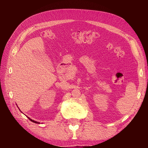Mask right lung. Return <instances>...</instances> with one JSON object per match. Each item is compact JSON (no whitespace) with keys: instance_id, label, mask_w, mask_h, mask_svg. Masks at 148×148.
<instances>
[{"instance_id":"1","label":"right lung","mask_w":148,"mask_h":148,"mask_svg":"<svg viewBox=\"0 0 148 148\" xmlns=\"http://www.w3.org/2000/svg\"><path fill=\"white\" fill-rule=\"evenodd\" d=\"M30 120H31V121H32V122H34V123H39V122H37V121H34V120H32V119H30V118H29Z\"/></svg>"}]
</instances>
